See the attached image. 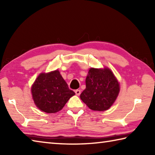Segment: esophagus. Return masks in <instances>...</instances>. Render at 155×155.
Segmentation results:
<instances>
[{"mask_svg":"<svg viewBox=\"0 0 155 155\" xmlns=\"http://www.w3.org/2000/svg\"><path fill=\"white\" fill-rule=\"evenodd\" d=\"M74 91H75V94L78 96H79L81 94V90H76Z\"/></svg>","mask_w":155,"mask_h":155,"instance_id":"34e87169","label":"esophagus"}]
</instances>
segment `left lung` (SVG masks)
Listing matches in <instances>:
<instances>
[{"instance_id":"left-lung-1","label":"left lung","mask_w":155,"mask_h":155,"mask_svg":"<svg viewBox=\"0 0 155 155\" xmlns=\"http://www.w3.org/2000/svg\"><path fill=\"white\" fill-rule=\"evenodd\" d=\"M86 88L81 99L94 111H103L110 108L117 98L120 85L108 68H91L85 80Z\"/></svg>"}]
</instances>
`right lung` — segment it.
I'll return each instance as SVG.
<instances>
[{
	"mask_svg": "<svg viewBox=\"0 0 155 155\" xmlns=\"http://www.w3.org/2000/svg\"><path fill=\"white\" fill-rule=\"evenodd\" d=\"M31 92L36 106L48 114L61 110L75 94L58 70L39 75L31 87Z\"/></svg>",
	"mask_w": 155,
	"mask_h": 155,
	"instance_id": "obj_1",
	"label": "right lung"
}]
</instances>
